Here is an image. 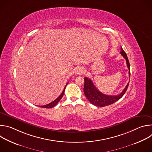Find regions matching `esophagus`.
Returning a JSON list of instances; mask_svg holds the SVG:
<instances>
[{"label":"esophagus","mask_w":152,"mask_h":152,"mask_svg":"<svg viewBox=\"0 0 152 152\" xmlns=\"http://www.w3.org/2000/svg\"><path fill=\"white\" fill-rule=\"evenodd\" d=\"M84 72H85L84 69L83 68H82V67H80L77 70V75H82V74H83L84 73Z\"/></svg>","instance_id":"obj_1"}]
</instances>
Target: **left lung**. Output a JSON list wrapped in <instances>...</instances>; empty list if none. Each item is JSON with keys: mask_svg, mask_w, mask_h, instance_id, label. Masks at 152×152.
<instances>
[{"mask_svg": "<svg viewBox=\"0 0 152 152\" xmlns=\"http://www.w3.org/2000/svg\"><path fill=\"white\" fill-rule=\"evenodd\" d=\"M121 51L120 52L121 55L125 58L126 61L127 66L129 69V76L130 77V75H131V71H130V64L129 62L126 53L123 50L122 48L121 47ZM85 83L83 86V92L84 94L87 98V99L90 101V102L96 106H100V107H104L107 105H110L117 101H118L119 99H120L126 93L127 87L129 86V82L127 84L126 87L123 90V91L118 95L117 96H110V95H106L103 93H102L100 91H99L94 86V83H93L92 80L90 79H88L87 77H84Z\"/></svg>", "mask_w": 152, "mask_h": 152, "instance_id": "1", "label": "left lung"}]
</instances>
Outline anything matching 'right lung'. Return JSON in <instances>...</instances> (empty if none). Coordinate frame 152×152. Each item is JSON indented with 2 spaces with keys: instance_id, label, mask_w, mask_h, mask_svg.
<instances>
[{
  "instance_id": "right-lung-1",
  "label": "right lung",
  "mask_w": 152,
  "mask_h": 152,
  "mask_svg": "<svg viewBox=\"0 0 152 152\" xmlns=\"http://www.w3.org/2000/svg\"><path fill=\"white\" fill-rule=\"evenodd\" d=\"M67 84H68V83L66 85V86H65V87H64V90H63V91H62L61 94L56 99H55L54 101H53L52 102H51V103H49V104H48L43 105V106H40L41 107H44V108H52V107H54V106L59 102V100H60L61 99V98L62 97V96H63V95H64V93L65 89H66V86H67Z\"/></svg>"
}]
</instances>
